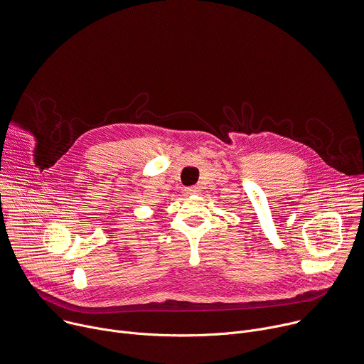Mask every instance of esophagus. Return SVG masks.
I'll return each mask as SVG.
<instances>
[{
  "mask_svg": "<svg viewBox=\"0 0 364 364\" xmlns=\"http://www.w3.org/2000/svg\"><path fill=\"white\" fill-rule=\"evenodd\" d=\"M186 195H198L200 192V188L199 186H191V188H186Z\"/></svg>",
  "mask_w": 364,
  "mask_h": 364,
  "instance_id": "obj_1",
  "label": "esophagus"
}]
</instances>
